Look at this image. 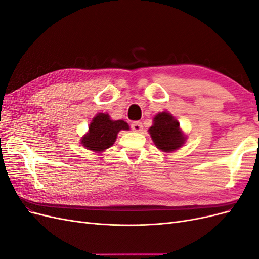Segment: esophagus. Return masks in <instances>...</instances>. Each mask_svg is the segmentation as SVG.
Listing matches in <instances>:
<instances>
[{
    "label": "esophagus",
    "instance_id": "34e87169",
    "mask_svg": "<svg viewBox=\"0 0 259 259\" xmlns=\"http://www.w3.org/2000/svg\"><path fill=\"white\" fill-rule=\"evenodd\" d=\"M131 127H132V130L134 131V132L140 133V132L143 131V124L140 123V122H133L132 125H131Z\"/></svg>",
    "mask_w": 259,
    "mask_h": 259
}]
</instances>
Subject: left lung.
<instances>
[{"label":"left lung","instance_id":"left-lung-1","mask_svg":"<svg viewBox=\"0 0 259 259\" xmlns=\"http://www.w3.org/2000/svg\"><path fill=\"white\" fill-rule=\"evenodd\" d=\"M148 132L155 147L165 153L178 150L187 140V136L179 126V122L167 111L154 115L152 126Z\"/></svg>","mask_w":259,"mask_h":259}]
</instances>
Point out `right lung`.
<instances>
[{
  "instance_id": "obj_1",
  "label": "right lung",
  "mask_w": 259,
  "mask_h": 259,
  "mask_svg": "<svg viewBox=\"0 0 259 259\" xmlns=\"http://www.w3.org/2000/svg\"><path fill=\"white\" fill-rule=\"evenodd\" d=\"M121 131H130L123 120H112L108 113H97L89 125V131L81 137L82 146L90 151L101 153L113 146Z\"/></svg>"
}]
</instances>
